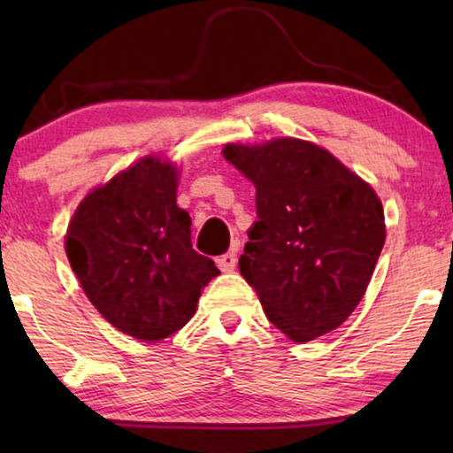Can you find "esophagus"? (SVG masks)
Listing matches in <instances>:
<instances>
[{"label": "esophagus", "instance_id": "34e87169", "mask_svg": "<svg viewBox=\"0 0 453 453\" xmlns=\"http://www.w3.org/2000/svg\"><path fill=\"white\" fill-rule=\"evenodd\" d=\"M219 268L222 272H233L234 265H237V250H231L228 253H225V256L219 257Z\"/></svg>", "mask_w": 453, "mask_h": 453}]
</instances>
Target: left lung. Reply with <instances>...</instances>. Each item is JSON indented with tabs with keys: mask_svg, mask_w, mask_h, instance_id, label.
Returning <instances> with one entry per match:
<instances>
[{
	"mask_svg": "<svg viewBox=\"0 0 453 453\" xmlns=\"http://www.w3.org/2000/svg\"><path fill=\"white\" fill-rule=\"evenodd\" d=\"M256 185V214L239 257L264 313L295 342L324 336L361 303L386 241L371 185L324 148L295 138L225 146Z\"/></svg>",
	"mask_w": 453,
	"mask_h": 453,
	"instance_id": "left-lung-1",
	"label": "left lung"
}]
</instances>
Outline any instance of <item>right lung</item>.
<instances>
[{
    "label": "right lung",
    "instance_id": "1",
    "mask_svg": "<svg viewBox=\"0 0 453 453\" xmlns=\"http://www.w3.org/2000/svg\"><path fill=\"white\" fill-rule=\"evenodd\" d=\"M65 253L98 313L146 342L181 330L202 288L220 274L191 247V219L177 206L175 166L154 157L80 202Z\"/></svg>",
    "mask_w": 453,
    "mask_h": 453
}]
</instances>
